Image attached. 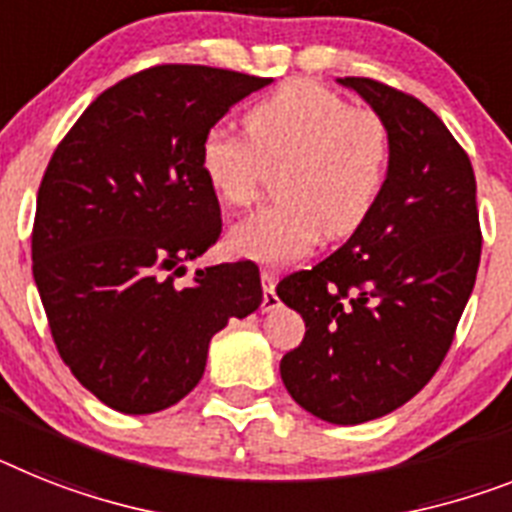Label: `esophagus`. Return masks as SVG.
Returning <instances> with one entry per match:
<instances>
[{
  "label": "esophagus",
  "instance_id": "esophagus-1",
  "mask_svg": "<svg viewBox=\"0 0 512 512\" xmlns=\"http://www.w3.org/2000/svg\"><path fill=\"white\" fill-rule=\"evenodd\" d=\"M260 278H263V312H270V309H278L281 299H278V294H276V281H278L276 270L263 268Z\"/></svg>",
  "mask_w": 512,
  "mask_h": 512
}]
</instances>
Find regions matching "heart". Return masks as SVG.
Returning a JSON list of instances; mask_svg holds the SVG:
<instances>
[{
	"label": "heart",
	"mask_w": 512,
	"mask_h": 512,
	"mask_svg": "<svg viewBox=\"0 0 512 512\" xmlns=\"http://www.w3.org/2000/svg\"><path fill=\"white\" fill-rule=\"evenodd\" d=\"M393 137L375 109L354 106L312 80H291L244 114V135L210 127L200 140V171L223 205L249 208L268 171L278 200L231 229L234 252L265 265H289L322 234L343 239L375 213L390 176Z\"/></svg>",
	"instance_id": "1"
}]
</instances>
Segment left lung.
<instances>
[{
	"mask_svg": "<svg viewBox=\"0 0 512 512\" xmlns=\"http://www.w3.org/2000/svg\"><path fill=\"white\" fill-rule=\"evenodd\" d=\"M390 127V176L362 229L312 270L278 283L304 317L281 359L299 406L330 424H362L432 380L474 291L482 226L474 166L435 111L372 77H343Z\"/></svg>",
	"mask_w": 512,
	"mask_h": 512,
	"instance_id": "obj_1",
	"label": "left lung"
}]
</instances>
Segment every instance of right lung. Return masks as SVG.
I'll return each instance as SVG.
<instances>
[{"label":"right lung","instance_id":"right-lung-1","mask_svg":"<svg viewBox=\"0 0 512 512\" xmlns=\"http://www.w3.org/2000/svg\"><path fill=\"white\" fill-rule=\"evenodd\" d=\"M268 83L156 64L103 90L46 166L33 278L62 362L114 411L156 414L182 401L203 377L210 338L263 302L252 260L179 278L223 229L200 140Z\"/></svg>","mask_w":512,"mask_h":512}]
</instances>
